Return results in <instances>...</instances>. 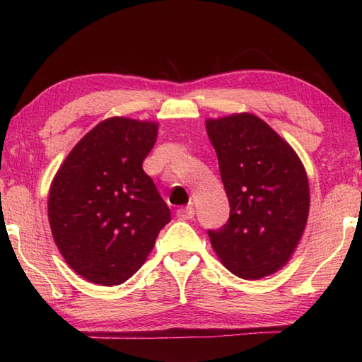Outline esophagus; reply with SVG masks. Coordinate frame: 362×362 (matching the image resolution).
<instances>
[{
    "label": "esophagus",
    "mask_w": 362,
    "mask_h": 362,
    "mask_svg": "<svg viewBox=\"0 0 362 362\" xmlns=\"http://www.w3.org/2000/svg\"><path fill=\"white\" fill-rule=\"evenodd\" d=\"M177 217L180 220H192L194 217V209L193 206H187V207H180L179 211H177Z\"/></svg>",
    "instance_id": "esophagus-1"
}]
</instances>
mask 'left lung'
<instances>
[{
	"instance_id": "8db88e82",
	"label": "left lung",
	"mask_w": 362,
	"mask_h": 362,
	"mask_svg": "<svg viewBox=\"0 0 362 362\" xmlns=\"http://www.w3.org/2000/svg\"><path fill=\"white\" fill-rule=\"evenodd\" d=\"M230 203V218L209 230L212 249L233 274L260 279L283 268L310 211L305 168L292 146L250 113L206 121Z\"/></svg>"
}]
</instances>
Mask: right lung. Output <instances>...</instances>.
I'll list each match as a JSON object with an SVG mask.
<instances>
[{
  "mask_svg": "<svg viewBox=\"0 0 362 362\" xmlns=\"http://www.w3.org/2000/svg\"><path fill=\"white\" fill-rule=\"evenodd\" d=\"M158 122L108 118L75 145L51 183L47 216L73 272L118 286L144 265L170 211L142 168Z\"/></svg>",
  "mask_w": 362,
  "mask_h": 362,
  "instance_id": "1",
  "label": "right lung"
}]
</instances>
